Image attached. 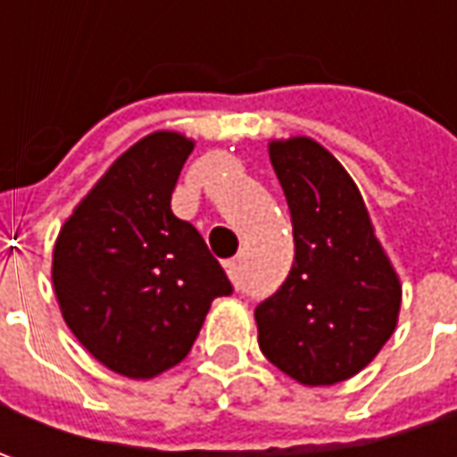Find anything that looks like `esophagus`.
<instances>
[{"instance_id":"1","label":"esophagus","mask_w":457,"mask_h":457,"mask_svg":"<svg viewBox=\"0 0 457 457\" xmlns=\"http://www.w3.org/2000/svg\"><path fill=\"white\" fill-rule=\"evenodd\" d=\"M226 272H228V277H231V282H234V285H241V262H238V259L226 262Z\"/></svg>"}]
</instances>
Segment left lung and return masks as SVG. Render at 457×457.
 <instances>
[{
  "label": "left lung",
  "instance_id": "left-lung-1",
  "mask_svg": "<svg viewBox=\"0 0 457 457\" xmlns=\"http://www.w3.org/2000/svg\"><path fill=\"white\" fill-rule=\"evenodd\" d=\"M290 205L295 262L254 310L259 348L307 386L359 374L392 338L402 285L343 165L310 137L270 145Z\"/></svg>",
  "mask_w": 457,
  "mask_h": 457
}]
</instances>
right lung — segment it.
<instances>
[{"instance_id":"add662e5","label":"right lung","mask_w":457,"mask_h":457,"mask_svg":"<svg viewBox=\"0 0 457 457\" xmlns=\"http://www.w3.org/2000/svg\"><path fill=\"white\" fill-rule=\"evenodd\" d=\"M190 152L178 132L139 139L76 205L53 249L62 320L121 377L180 363L211 303L234 292L198 228L170 208Z\"/></svg>"}]
</instances>
